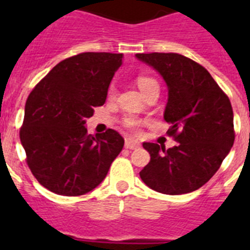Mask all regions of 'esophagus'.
Segmentation results:
<instances>
[{
  "mask_svg": "<svg viewBox=\"0 0 250 250\" xmlns=\"http://www.w3.org/2000/svg\"><path fill=\"white\" fill-rule=\"evenodd\" d=\"M125 147L129 150H134L136 147H139V144L135 140H132V139H126V141H125Z\"/></svg>",
  "mask_w": 250,
  "mask_h": 250,
  "instance_id": "34e87169",
  "label": "esophagus"
}]
</instances>
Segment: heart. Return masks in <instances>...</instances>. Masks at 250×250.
<instances>
[{
    "label": "heart",
    "instance_id": "b5f03b06",
    "mask_svg": "<svg viewBox=\"0 0 250 250\" xmlns=\"http://www.w3.org/2000/svg\"><path fill=\"white\" fill-rule=\"evenodd\" d=\"M152 83H156L152 80V79H150V77H139V79H138V86H139V89H140L141 91H143L144 89H146L147 86L152 85ZM115 92H116V90H115V86H111V87H110V90H109L110 98H114ZM138 125H139V121L136 120V119H134V118L125 119V126L130 127V129H135Z\"/></svg>",
    "mask_w": 250,
    "mask_h": 250
}]
</instances>
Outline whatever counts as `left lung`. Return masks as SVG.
I'll use <instances>...</instances> for the list:
<instances>
[{
  "label": "left lung",
  "mask_w": 250,
  "mask_h": 250,
  "mask_svg": "<svg viewBox=\"0 0 250 250\" xmlns=\"http://www.w3.org/2000/svg\"><path fill=\"white\" fill-rule=\"evenodd\" d=\"M167 86L164 120L179 144L143 143L150 154L140 171L152 190L169 195L191 193L210 180L234 144L233 109L207 68L179 54H136Z\"/></svg>",
  "instance_id": "obj_1"
}]
</instances>
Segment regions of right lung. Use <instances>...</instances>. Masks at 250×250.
I'll list each match as a JSON object with an SVG mask.
<instances>
[{
    "label": "right lung",
    "mask_w": 250,
    "mask_h": 250,
    "mask_svg": "<svg viewBox=\"0 0 250 250\" xmlns=\"http://www.w3.org/2000/svg\"><path fill=\"white\" fill-rule=\"evenodd\" d=\"M123 54L83 52L57 63L28 96L20 130L37 182L59 195L77 196L98 187L124 146L109 129L87 134L86 119L103 106Z\"/></svg>",
    "instance_id": "add662e5"
}]
</instances>
